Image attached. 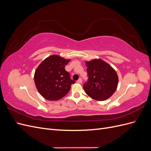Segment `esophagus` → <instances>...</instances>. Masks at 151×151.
Segmentation results:
<instances>
[{
  "instance_id": "esophagus-1",
  "label": "esophagus",
  "mask_w": 151,
  "mask_h": 151,
  "mask_svg": "<svg viewBox=\"0 0 151 151\" xmlns=\"http://www.w3.org/2000/svg\"><path fill=\"white\" fill-rule=\"evenodd\" d=\"M77 83H79V84H81L82 83H83V80H82L81 78H80V79H79L77 81Z\"/></svg>"
}]
</instances>
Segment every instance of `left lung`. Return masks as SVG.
I'll return each instance as SVG.
<instances>
[{
	"label": "left lung",
	"instance_id": "1",
	"mask_svg": "<svg viewBox=\"0 0 151 151\" xmlns=\"http://www.w3.org/2000/svg\"><path fill=\"white\" fill-rule=\"evenodd\" d=\"M88 81L83 88L89 97L97 101L110 98L116 90L118 77L116 70L101 58L86 62Z\"/></svg>",
	"mask_w": 151,
	"mask_h": 151
}]
</instances>
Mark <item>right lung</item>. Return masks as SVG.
<instances>
[{"label": "right lung", "mask_w": 151, "mask_h": 151, "mask_svg": "<svg viewBox=\"0 0 151 151\" xmlns=\"http://www.w3.org/2000/svg\"><path fill=\"white\" fill-rule=\"evenodd\" d=\"M70 61L58 55L49 56L36 68L34 80L36 89L43 98L57 101L68 93L75 81L70 79L65 66Z\"/></svg>", "instance_id": "add662e5"}]
</instances>
